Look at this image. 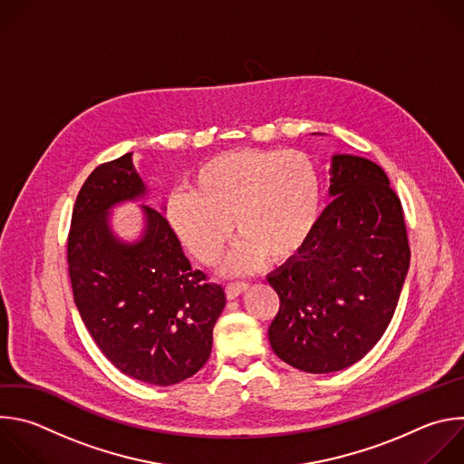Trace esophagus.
<instances>
[{
    "label": "esophagus",
    "mask_w": 464,
    "mask_h": 464,
    "mask_svg": "<svg viewBox=\"0 0 464 464\" xmlns=\"http://www.w3.org/2000/svg\"><path fill=\"white\" fill-rule=\"evenodd\" d=\"M247 287H249L247 282H231V284H227V287H226V296H227L229 300H233V298H237L238 295H242L244 291H247Z\"/></svg>",
    "instance_id": "esophagus-1"
}]
</instances>
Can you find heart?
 Listing matches in <instances>:
<instances>
[{"instance_id":"heart-1","label":"heart","mask_w":464,"mask_h":464,"mask_svg":"<svg viewBox=\"0 0 464 464\" xmlns=\"http://www.w3.org/2000/svg\"><path fill=\"white\" fill-rule=\"evenodd\" d=\"M323 208L315 162L302 150L235 149L204 162L191 189L168 197L166 220L202 264L222 256L237 229L242 235L227 271L256 269L266 256L284 262L314 235Z\"/></svg>"}]
</instances>
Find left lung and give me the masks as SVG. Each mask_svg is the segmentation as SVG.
<instances>
[{"label": "left lung", "instance_id": "left-lung-1", "mask_svg": "<svg viewBox=\"0 0 464 464\" xmlns=\"http://www.w3.org/2000/svg\"><path fill=\"white\" fill-rule=\"evenodd\" d=\"M334 202L298 256L267 275L280 298L273 352L307 373L341 372L386 332L410 267L404 213L375 162L334 154Z\"/></svg>", "mask_w": 464, "mask_h": 464}]
</instances>
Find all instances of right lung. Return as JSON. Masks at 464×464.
<instances>
[{
  "label": "right lung",
  "mask_w": 464,
  "mask_h": 464,
  "mask_svg": "<svg viewBox=\"0 0 464 464\" xmlns=\"http://www.w3.org/2000/svg\"><path fill=\"white\" fill-rule=\"evenodd\" d=\"M145 195L132 152L89 175L71 220L69 276L102 353L132 379L171 386L208 362L226 293L191 267L160 211L141 206L145 226L136 242L114 235L111 209Z\"/></svg>",
  "instance_id": "obj_1"
}]
</instances>
